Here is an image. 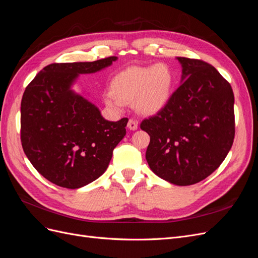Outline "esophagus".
<instances>
[{
    "instance_id": "1",
    "label": "esophagus",
    "mask_w": 258,
    "mask_h": 258,
    "mask_svg": "<svg viewBox=\"0 0 258 258\" xmlns=\"http://www.w3.org/2000/svg\"><path fill=\"white\" fill-rule=\"evenodd\" d=\"M138 127H139V123H138V121L136 119H134V118L129 119V121H128V128L130 130H137Z\"/></svg>"
}]
</instances>
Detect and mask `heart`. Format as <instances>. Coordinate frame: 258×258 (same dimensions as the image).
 <instances>
[{"mask_svg":"<svg viewBox=\"0 0 258 258\" xmlns=\"http://www.w3.org/2000/svg\"><path fill=\"white\" fill-rule=\"evenodd\" d=\"M174 73L167 63L152 67H131L117 74L112 81V91L105 95L106 103L120 107L134 101L136 110L154 115L167 106L172 96Z\"/></svg>","mask_w":258,"mask_h":258,"instance_id":"1","label":"heart"}]
</instances>
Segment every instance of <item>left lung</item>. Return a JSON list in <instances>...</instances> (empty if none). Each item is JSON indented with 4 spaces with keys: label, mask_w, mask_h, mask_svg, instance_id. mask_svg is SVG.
<instances>
[{
    "label": "left lung",
    "mask_w": 258,
    "mask_h": 258,
    "mask_svg": "<svg viewBox=\"0 0 258 258\" xmlns=\"http://www.w3.org/2000/svg\"><path fill=\"white\" fill-rule=\"evenodd\" d=\"M181 85L167 106L141 122L151 137L146 160L174 185L196 184L212 174L235 138V97L230 84L207 62L177 57Z\"/></svg>",
    "instance_id": "1"
}]
</instances>
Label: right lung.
<instances>
[{
	"label": "right lung",
	"mask_w": 258,
	"mask_h": 258,
	"mask_svg": "<svg viewBox=\"0 0 258 258\" xmlns=\"http://www.w3.org/2000/svg\"><path fill=\"white\" fill-rule=\"evenodd\" d=\"M117 57L45 67L23 92L21 144L32 166L49 182L80 188L102 175L114 148L126 136L128 118L108 121L76 93L80 74L110 67Z\"/></svg>",
	"instance_id": "add662e5"
}]
</instances>
